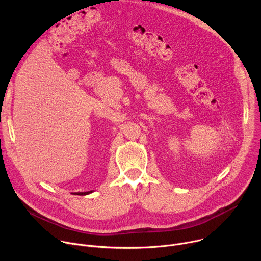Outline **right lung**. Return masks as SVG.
Listing matches in <instances>:
<instances>
[{"label":"right lung","mask_w":261,"mask_h":261,"mask_svg":"<svg viewBox=\"0 0 261 261\" xmlns=\"http://www.w3.org/2000/svg\"><path fill=\"white\" fill-rule=\"evenodd\" d=\"M93 191H88V192H75V193H73L74 195H88V194H90V193H92Z\"/></svg>","instance_id":"add662e5"}]
</instances>
